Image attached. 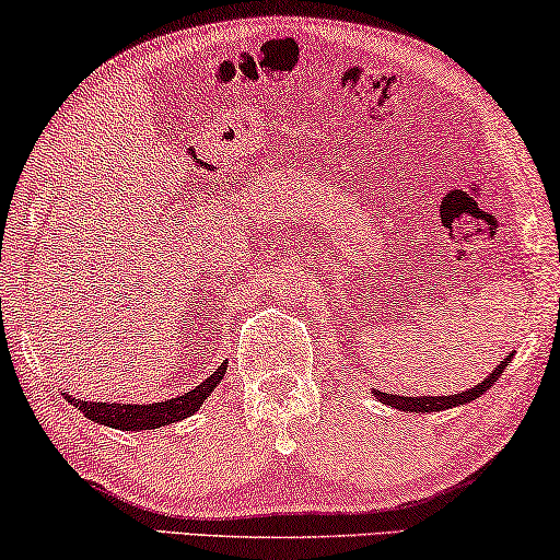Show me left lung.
<instances>
[{
  "label": "left lung",
  "instance_id": "obj_1",
  "mask_svg": "<svg viewBox=\"0 0 560 560\" xmlns=\"http://www.w3.org/2000/svg\"><path fill=\"white\" fill-rule=\"evenodd\" d=\"M512 357H515V351L504 357V362L497 364L494 370H492V374H489V377L481 380L479 385H474L471 389H464V393L443 395V397H433V395L408 397V395H387V393H380V389H374V397H377L380 402L389 405V408L402 410V412H441V410H448V408H462V405H469L471 400H477V397L485 395L487 389L492 387L494 382L502 377L504 366L512 362Z\"/></svg>",
  "mask_w": 560,
  "mask_h": 560
}]
</instances>
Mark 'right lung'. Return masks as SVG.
Instances as JSON below:
<instances>
[{
	"label": "right lung",
	"instance_id": "obj_1",
	"mask_svg": "<svg viewBox=\"0 0 560 560\" xmlns=\"http://www.w3.org/2000/svg\"><path fill=\"white\" fill-rule=\"evenodd\" d=\"M226 364L221 362V366L211 377H206L201 385L188 389L173 400H163V402H150V405H137V402H94V400H75L73 395H66V400L79 408L83 416L89 420H94L98 425H109L117 428V431H155V428L178 423V420H186L198 412V408L206 402L213 389L219 387V382L224 380L226 374Z\"/></svg>",
	"mask_w": 560,
	"mask_h": 560
}]
</instances>
